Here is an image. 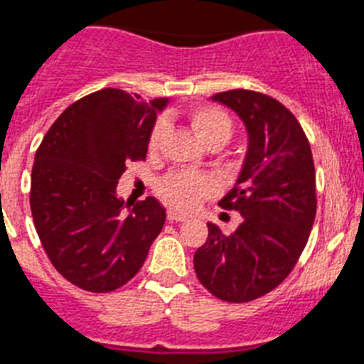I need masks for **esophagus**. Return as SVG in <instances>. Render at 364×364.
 I'll return each instance as SVG.
<instances>
[{"mask_svg": "<svg viewBox=\"0 0 364 364\" xmlns=\"http://www.w3.org/2000/svg\"><path fill=\"white\" fill-rule=\"evenodd\" d=\"M168 220H172V222H185V220H187V216L181 215V213H177V210L170 209L168 210Z\"/></svg>", "mask_w": 364, "mask_h": 364, "instance_id": "34e87169", "label": "esophagus"}]
</instances>
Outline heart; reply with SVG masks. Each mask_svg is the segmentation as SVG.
Here are the masks:
<instances>
[{
    "instance_id": "b5f03b06",
    "label": "heart",
    "mask_w": 364,
    "mask_h": 364,
    "mask_svg": "<svg viewBox=\"0 0 364 364\" xmlns=\"http://www.w3.org/2000/svg\"><path fill=\"white\" fill-rule=\"evenodd\" d=\"M191 124L203 146L215 144V142L225 144L231 136V120L224 111H220L216 107H198L191 114ZM163 129L164 124L159 122L149 136V149L157 148ZM159 191L164 200L176 209L192 210L203 198L215 194L216 183L213 177L205 173L173 172L164 177Z\"/></svg>"
}]
</instances>
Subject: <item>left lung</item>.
<instances>
[{"instance_id":"obj_1","label":"left lung","mask_w":364,"mask_h":364,"mask_svg":"<svg viewBox=\"0 0 364 364\" xmlns=\"http://www.w3.org/2000/svg\"><path fill=\"white\" fill-rule=\"evenodd\" d=\"M213 100L237 112L248 135L235 187L220 200L242 222L231 235L209 222L194 270L210 294L244 304L274 291L300 259L316 216L314 163L301 125L277 100L242 88Z\"/></svg>"}]
</instances>
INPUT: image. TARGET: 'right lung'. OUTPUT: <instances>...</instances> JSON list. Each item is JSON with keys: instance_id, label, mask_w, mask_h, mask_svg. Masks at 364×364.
Here are the masks:
<instances>
[{"instance_id": "obj_1", "label": "right lung", "mask_w": 364, "mask_h": 364, "mask_svg": "<svg viewBox=\"0 0 364 364\" xmlns=\"http://www.w3.org/2000/svg\"><path fill=\"white\" fill-rule=\"evenodd\" d=\"M168 102L103 88L72 103L36 149L29 198L35 229L51 264L83 291L125 285L163 229L166 210L155 198L131 207L116 185L125 164L146 159Z\"/></svg>"}]
</instances>
